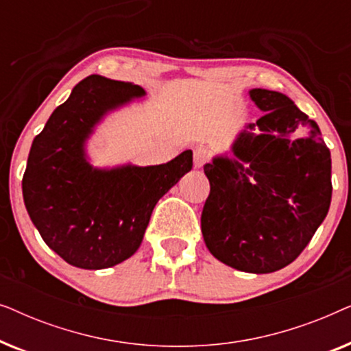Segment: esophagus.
<instances>
[{"label": "esophagus", "instance_id": "1", "mask_svg": "<svg viewBox=\"0 0 351 351\" xmlns=\"http://www.w3.org/2000/svg\"><path fill=\"white\" fill-rule=\"evenodd\" d=\"M209 152L206 150V148H203V147H199V148H196V150L193 152V166H195V169H201V167H203L206 162L209 161Z\"/></svg>", "mask_w": 351, "mask_h": 351}]
</instances>
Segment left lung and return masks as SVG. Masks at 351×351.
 I'll use <instances>...</instances> for the list:
<instances>
[{
    "instance_id": "left-lung-1",
    "label": "left lung",
    "mask_w": 351,
    "mask_h": 351,
    "mask_svg": "<svg viewBox=\"0 0 351 351\" xmlns=\"http://www.w3.org/2000/svg\"><path fill=\"white\" fill-rule=\"evenodd\" d=\"M249 97L265 114L204 165L201 232L217 261L262 275L294 262L328 215L330 152L286 94L256 88Z\"/></svg>"
}]
</instances>
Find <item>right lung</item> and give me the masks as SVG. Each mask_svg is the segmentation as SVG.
I'll return each mask as SVG.
<instances>
[{"instance_id": "add662e5", "label": "right lung", "mask_w": 351, "mask_h": 351, "mask_svg": "<svg viewBox=\"0 0 351 351\" xmlns=\"http://www.w3.org/2000/svg\"><path fill=\"white\" fill-rule=\"evenodd\" d=\"M145 95L142 86L90 75L32 143L23 203L45 243L70 265L104 270L134 256L158 201L191 171V150L156 166L90 162L88 143L95 129Z\"/></svg>"}]
</instances>
